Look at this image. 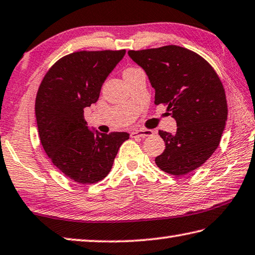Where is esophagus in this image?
<instances>
[{
	"instance_id": "1",
	"label": "esophagus",
	"mask_w": 255,
	"mask_h": 255,
	"mask_svg": "<svg viewBox=\"0 0 255 255\" xmlns=\"http://www.w3.org/2000/svg\"><path fill=\"white\" fill-rule=\"evenodd\" d=\"M152 130H146V129H138V130H133L130 132L131 138H143L147 136L152 135Z\"/></svg>"
}]
</instances>
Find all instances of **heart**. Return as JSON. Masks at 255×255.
Instances as JSON below:
<instances>
[{
    "label": "heart",
    "mask_w": 255,
    "mask_h": 255,
    "mask_svg": "<svg viewBox=\"0 0 255 255\" xmlns=\"http://www.w3.org/2000/svg\"><path fill=\"white\" fill-rule=\"evenodd\" d=\"M137 70H139V68H135V67H130V68H127L126 70L124 71V75H129V73H132Z\"/></svg>",
    "instance_id": "obj_1"
}]
</instances>
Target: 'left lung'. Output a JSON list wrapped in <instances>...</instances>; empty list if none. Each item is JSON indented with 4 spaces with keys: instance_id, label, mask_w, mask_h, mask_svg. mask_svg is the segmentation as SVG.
Masks as SVG:
<instances>
[{
    "instance_id": "left-lung-1",
    "label": "left lung",
    "mask_w": 255,
    "mask_h": 255,
    "mask_svg": "<svg viewBox=\"0 0 255 255\" xmlns=\"http://www.w3.org/2000/svg\"><path fill=\"white\" fill-rule=\"evenodd\" d=\"M155 89V105L167 106L177 130H159L165 150L155 163L170 175L197 169L219 147L228 120L223 85L201 55L178 45L128 51Z\"/></svg>"
}]
</instances>
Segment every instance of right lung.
I'll return each mask as SVG.
<instances>
[{
    "label": "right lung",
    "mask_w": 255,
    "mask_h": 255,
    "mask_svg": "<svg viewBox=\"0 0 255 255\" xmlns=\"http://www.w3.org/2000/svg\"><path fill=\"white\" fill-rule=\"evenodd\" d=\"M126 50L78 51L49 69L35 98V117L44 151L68 178L79 184L104 179L127 132L90 130L83 109L96 104L109 73Z\"/></svg>",
    "instance_id": "add662e5"
}]
</instances>
